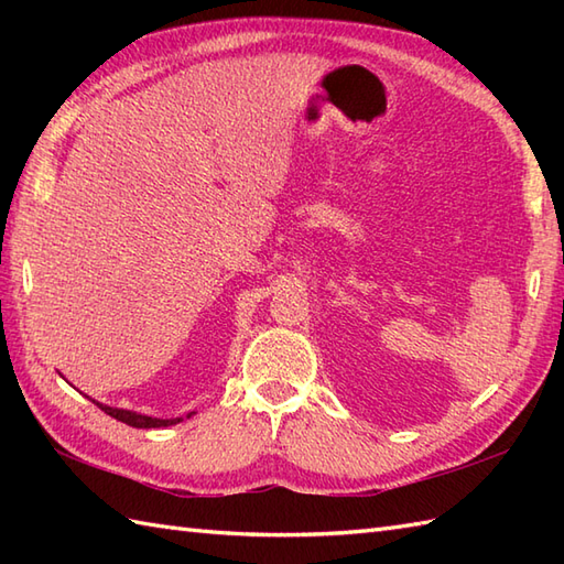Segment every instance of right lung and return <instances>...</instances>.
I'll list each match as a JSON object with an SVG mask.
<instances>
[{"label":"right lung","mask_w":564,"mask_h":564,"mask_svg":"<svg viewBox=\"0 0 564 564\" xmlns=\"http://www.w3.org/2000/svg\"><path fill=\"white\" fill-rule=\"evenodd\" d=\"M97 404H99L101 412H106L109 416L118 419V422H123L128 426H135V429H160V426H172V424L182 422V416H176V419H158V416L138 414V412H130V410H118V406H109V404H101V402H97Z\"/></svg>","instance_id":"obj_1"}]
</instances>
